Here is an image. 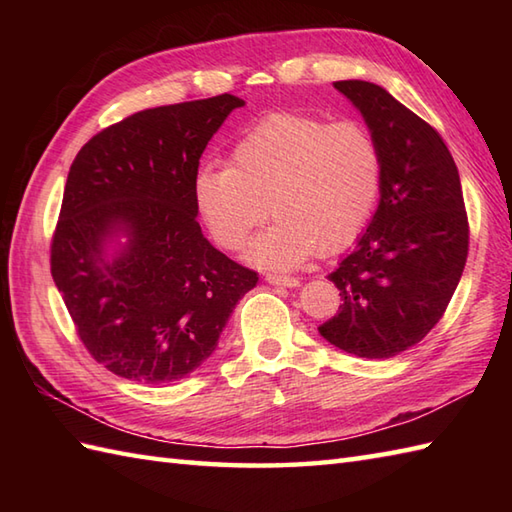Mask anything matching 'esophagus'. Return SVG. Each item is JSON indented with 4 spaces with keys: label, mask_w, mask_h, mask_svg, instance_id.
I'll list each match as a JSON object with an SVG mask.
<instances>
[{
    "label": "esophagus",
    "mask_w": 512,
    "mask_h": 512,
    "mask_svg": "<svg viewBox=\"0 0 512 512\" xmlns=\"http://www.w3.org/2000/svg\"><path fill=\"white\" fill-rule=\"evenodd\" d=\"M266 281L273 286H286V288H297L299 279L288 277V275H266Z\"/></svg>",
    "instance_id": "esophagus-1"
}]
</instances>
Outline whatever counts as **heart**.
<instances>
[{"label":"heart","instance_id":"b5f03b06","mask_svg":"<svg viewBox=\"0 0 512 512\" xmlns=\"http://www.w3.org/2000/svg\"><path fill=\"white\" fill-rule=\"evenodd\" d=\"M383 187V154L356 121L273 114L231 149V167L206 165L193 200L213 239L237 250L270 213L277 222L248 250L262 268L286 270L319 250L332 255L363 233Z\"/></svg>","mask_w":512,"mask_h":512}]
</instances>
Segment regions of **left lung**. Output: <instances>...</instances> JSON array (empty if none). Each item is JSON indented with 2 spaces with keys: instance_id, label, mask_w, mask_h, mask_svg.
Segmentation results:
<instances>
[{
  "instance_id": "8db88e82",
  "label": "left lung",
  "mask_w": 512,
  "mask_h": 512,
  "mask_svg": "<svg viewBox=\"0 0 512 512\" xmlns=\"http://www.w3.org/2000/svg\"><path fill=\"white\" fill-rule=\"evenodd\" d=\"M334 88L363 114L383 154L378 209L356 248L328 275L341 306L321 336L361 358H391L431 332L469 255L460 173L440 134L369 81Z\"/></svg>"
}]
</instances>
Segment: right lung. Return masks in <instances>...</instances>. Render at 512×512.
I'll return each mask as SVG.
<instances>
[{"mask_svg":"<svg viewBox=\"0 0 512 512\" xmlns=\"http://www.w3.org/2000/svg\"><path fill=\"white\" fill-rule=\"evenodd\" d=\"M244 101L233 94L127 116L76 154L50 270L96 363L136 383H171L209 358L257 273L211 246L193 178Z\"/></svg>","mask_w":512,"mask_h":512,"instance_id":"right-lung-1","label":"right lung"}]
</instances>
